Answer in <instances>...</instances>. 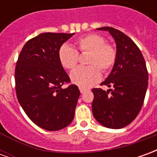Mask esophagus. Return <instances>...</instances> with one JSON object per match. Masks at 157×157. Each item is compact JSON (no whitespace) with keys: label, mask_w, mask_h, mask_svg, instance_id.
Segmentation results:
<instances>
[{"label":"esophagus","mask_w":157,"mask_h":157,"mask_svg":"<svg viewBox=\"0 0 157 157\" xmlns=\"http://www.w3.org/2000/svg\"><path fill=\"white\" fill-rule=\"evenodd\" d=\"M80 92H81V93H84V92L86 91V88H83V87H80Z\"/></svg>","instance_id":"34e87169"}]
</instances>
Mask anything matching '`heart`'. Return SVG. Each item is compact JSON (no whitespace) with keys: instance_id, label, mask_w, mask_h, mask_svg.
I'll return each mask as SVG.
<instances>
[{"instance_id":"heart-1","label":"heart","mask_w":157,"mask_h":157,"mask_svg":"<svg viewBox=\"0 0 157 157\" xmlns=\"http://www.w3.org/2000/svg\"><path fill=\"white\" fill-rule=\"evenodd\" d=\"M77 50L69 44L62 45L59 49V59L64 68L72 70L77 65L79 53L90 52L87 64L81 66L71 73V82L80 87L87 88L97 84L101 79V71H109L115 65L117 50L110 44L106 43L102 35L90 33L76 40Z\"/></svg>"}]
</instances>
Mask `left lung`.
<instances>
[{
  "label": "left lung",
  "mask_w": 157,
  "mask_h": 157,
  "mask_svg": "<svg viewBox=\"0 0 157 157\" xmlns=\"http://www.w3.org/2000/svg\"><path fill=\"white\" fill-rule=\"evenodd\" d=\"M113 36L117 47V59L111 73L101 85L113 89L107 92L92 89V113L96 120L109 128H121L135 119L143 105L148 86L145 59L134 41L111 27L97 29Z\"/></svg>",
  "instance_id": "1"
}]
</instances>
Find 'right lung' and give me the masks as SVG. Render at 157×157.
Returning <instances> with one entry per match:
<instances>
[{"instance_id": "obj_1", "label": "right lung", "mask_w": 157, "mask_h": 157, "mask_svg": "<svg viewBox=\"0 0 157 157\" xmlns=\"http://www.w3.org/2000/svg\"><path fill=\"white\" fill-rule=\"evenodd\" d=\"M75 33H44L27 42L15 69L16 93L26 114L40 128L56 131L75 116L80 91L59 59V49Z\"/></svg>"}]
</instances>
